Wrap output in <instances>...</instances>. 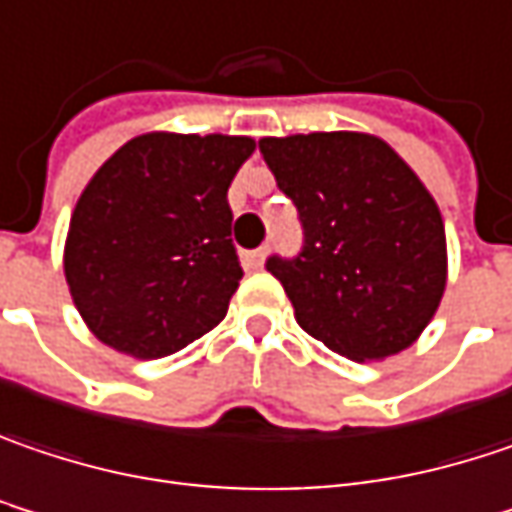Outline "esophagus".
<instances>
[{"label":"esophagus","mask_w":512,"mask_h":512,"mask_svg":"<svg viewBox=\"0 0 512 512\" xmlns=\"http://www.w3.org/2000/svg\"><path fill=\"white\" fill-rule=\"evenodd\" d=\"M266 260V249H252V252H243V266L246 269H260Z\"/></svg>","instance_id":"esophagus-1"}]
</instances>
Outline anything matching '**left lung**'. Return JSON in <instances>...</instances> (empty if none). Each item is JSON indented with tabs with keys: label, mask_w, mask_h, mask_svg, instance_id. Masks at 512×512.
<instances>
[{
	"label": "left lung",
	"mask_w": 512,
	"mask_h": 512,
	"mask_svg": "<svg viewBox=\"0 0 512 512\" xmlns=\"http://www.w3.org/2000/svg\"><path fill=\"white\" fill-rule=\"evenodd\" d=\"M260 153L304 228L298 255L266 260L295 321L353 362L417 342L446 289V231L417 173L368 133L260 138Z\"/></svg>",
	"instance_id": "8db88e82"
}]
</instances>
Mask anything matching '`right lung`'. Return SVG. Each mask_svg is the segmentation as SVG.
<instances>
[{
  "instance_id": "obj_1",
  "label": "right lung",
  "mask_w": 512,
  "mask_h": 512,
  "mask_svg": "<svg viewBox=\"0 0 512 512\" xmlns=\"http://www.w3.org/2000/svg\"><path fill=\"white\" fill-rule=\"evenodd\" d=\"M249 136L144 133L106 159L77 199L66 284L86 327L136 359L214 330L243 278L228 185Z\"/></svg>"
}]
</instances>
